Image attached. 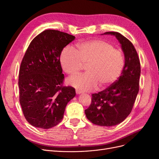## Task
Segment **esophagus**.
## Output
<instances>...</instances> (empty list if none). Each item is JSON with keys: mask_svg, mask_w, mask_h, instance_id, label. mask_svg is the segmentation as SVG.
<instances>
[{"mask_svg": "<svg viewBox=\"0 0 159 159\" xmlns=\"http://www.w3.org/2000/svg\"><path fill=\"white\" fill-rule=\"evenodd\" d=\"M75 93L77 94H80L81 93V91L80 90H79V89H75Z\"/></svg>", "mask_w": 159, "mask_h": 159, "instance_id": "34e87169", "label": "esophagus"}]
</instances>
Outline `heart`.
<instances>
[{
	"instance_id": "1",
	"label": "heart",
	"mask_w": 159,
	"mask_h": 159,
	"mask_svg": "<svg viewBox=\"0 0 159 159\" xmlns=\"http://www.w3.org/2000/svg\"><path fill=\"white\" fill-rule=\"evenodd\" d=\"M77 48L76 51L66 47L60 56L62 68L70 77L79 74L86 66L87 73L69 80L72 86L83 91L91 90L98 85L106 88L121 75L125 66L124 54L111 43L90 40L78 43Z\"/></svg>"
}]
</instances>
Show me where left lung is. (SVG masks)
<instances>
[{
    "instance_id": "obj_1",
    "label": "left lung",
    "mask_w": 159,
    "mask_h": 159,
    "mask_svg": "<svg viewBox=\"0 0 159 159\" xmlns=\"http://www.w3.org/2000/svg\"><path fill=\"white\" fill-rule=\"evenodd\" d=\"M105 34L115 35L121 44L125 57L124 68L115 83L91 95V105L85 113L93 124L112 126L123 122L132 112L139 89L141 64L134 45L126 37L114 31Z\"/></svg>"
}]
</instances>
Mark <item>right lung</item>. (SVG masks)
Segmentation results:
<instances>
[{"instance_id":"right-lung-1","label":"right lung","mask_w":159,"mask_h":159,"mask_svg":"<svg viewBox=\"0 0 159 159\" xmlns=\"http://www.w3.org/2000/svg\"><path fill=\"white\" fill-rule=\"evenodd\" d=\"M75 37L47 30L31 41L19 72V98L24 116L33 126L49 129L62 121L66 107L75 95L71 86H64L60 62L64 47Z\"/></svg>"}]
</instances>
